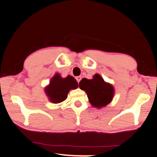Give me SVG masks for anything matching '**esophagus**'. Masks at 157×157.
<instances>
[{
    "label": "esophagus",
    "instance_id": "esophagus-1",
    "mask_svg": "<svg viewBox=\"0 0 157 157\" xmlns=\"http://www.w3.org/2000/svg\"><path fill=\"white\" fill-rule=\"evenodd\" d=\"M81 79H82V78H81V77H80V76H78V77H77V78H76V79H77V81H78V83H79V82H80Z\"/></svg>",
    "mask_w": 157,
    "mask_h": 157
}]
</instances>
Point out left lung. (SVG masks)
<instances>
[{
  "label": "left lung",
  "mask_w": 157,
  "mask_h": 157,
  "mask_svg": "<svg viewBox=\"0 0 157 157\" xmlns=\"http://www.w3.org/2000/svg\"><path fill=\"white\" fill-rule=\"evenodd\" d=\"M79 87L86 93L89 102L94 107H105L112 101L114 88L111 84L106 82L99 74H95L93 78H83L79 82Z\"/></svg>",
  "instance_id": "obj_1"
}]
</instances>
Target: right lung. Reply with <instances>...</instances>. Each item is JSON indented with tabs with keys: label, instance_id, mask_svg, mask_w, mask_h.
<instances>
[{
	"label": "right lung",
	"instance_id": "obj_1",
	"mask_svg": "<svg viewBox=\"0 0 157 157\" xmlns=\"http://www.w3.org/2000/svg\"><path fill=\"white\" fill-rule=\"evenodd\" d=\"M78 87V82L73 76L68 75L63 78L59 73H56L44 90L50 102L57 104L67 98L68 92L71 89H75Z\"/></svg>",
	"mask_w": 157,
	"mask_h": 157
}]
</instances>
